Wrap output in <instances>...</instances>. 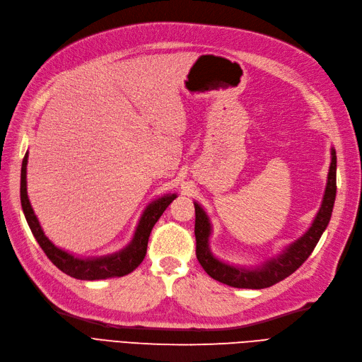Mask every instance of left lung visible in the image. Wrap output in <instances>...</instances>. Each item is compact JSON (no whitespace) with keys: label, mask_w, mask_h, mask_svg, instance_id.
<instances>
[{"label":"left lung","mask_w":362,"mask_h":362,"mask_svg":"<svg viewBox=\"0 0 362 362\" xmlns=\"http://www.w3.org/2000/svg\"><path fill=\"white\" fill-rule=\"evenodd\" d=\"M337 194V155L335 148L331 147V164L326 179L325 194L319 211L314 216L313 223L302 236L296 240L287 243L286 247L278 251V254L266 257L257 264H239L230 263L216 257L211 248L212 223L207 212L202 204L194 202L195 207V240H197V259L203 266L209 276L216 281L238 287V288H264L271 287L284 278L293 274L298 267L304 263L328 227L334 202Z\"/></svg>","instance_id":"1"}]
</instances>
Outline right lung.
Segmentation results:
<instances>
[{
  "instance_id": "obj_1",
  "label": "right lung",
  "mask_w": 362,
  "mask_h": 362,
  "mask_svg": "<svg viewBox=\"0 0 362 362\" xmlns=\"http://www.w3.org/2000/svg\"><path fill=\"white\" fill-rule=\"evenodd\" d=\"M27 165H28V151L22 160L21 168V204L24 211L27 223L31 228L33 236L36 238L40 248L48 255V259L58 267V269L74 276L76 279H84V281H95V279H107L124 276L135 271L141 264L147 252V242L151 233V228L158 223L160 215L165 212L170 203L177 198V194H164L155 200H151L139 216L138 224L135 227L134 236L131 242L122 250L107 254L96 255V257H83L74 252H69L64 248L57 247V245L46 236L43 231L40 221L33 211V206L28 198L27 191Z\"/></svg>"
}]
</instances>
